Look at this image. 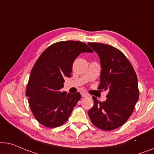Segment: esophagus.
Listing matches in <instances>:
<instances>
[{
  "label": "esophagus",
  "mask_w": 154,
  "mask_h": 154,
  "mask_svg": "<svg viewBox=\"0 0 154 154\" xmlns=\"http://www.w3.org/2000/svg\"><path fill=\"white\" fill-rule=\"evenodd\" d=\"M81 95H82V97H87V96L88 95V94L86 93V92H82Z\"/></svg>",
  "instance_id": "34e87169"
}]
</instances>
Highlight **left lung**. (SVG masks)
<instances>
[{
    "mask_svg": "<svg viewBox=\"0 0 154 154\" xmlns=\"http://www.w3.org/2000/svg\"><path fill=\"white\" fill-rule=\"evenodd\" d=\"M100 59V84L98 88L108 91L106 101L93 97V106L88 116L95 127L113 130L122 126L134 111L139 90L136 72L125 55L111 45L88 43Z\"/></svg>",
    "mask_w": 154,
    "mask_h": 154,
    "instance_id": "obj_1",
    "label": "left lung"
}]
</instances>
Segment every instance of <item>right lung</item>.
<instances>
[{"label":"right lung","mask_w":154,"mask_h":154,"mask_svg":"<svg viewBox=\"0 0 154 154\" xmlns=\"http://www.w3.org/2000/svg\"><path fill=\"white\" fill-rule=\"evenodd\" d=\"M91 52L81 41H59L38 57L32 69L26 94L34 116L41 125L54 128L68 120L81 95L61 92L64 78L71 77L73 62L79 54Z\"/></svg>","instance_id":"obj_1"}]
</instances>
